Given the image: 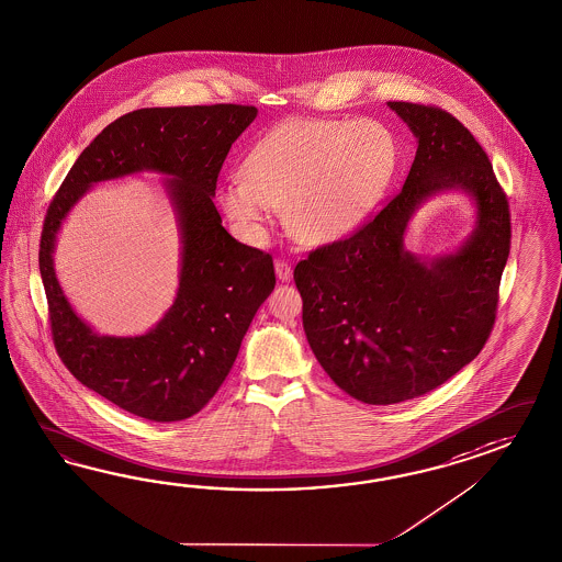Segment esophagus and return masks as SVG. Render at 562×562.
<instances>
[{
	"label": "esophagus",
	"instance_id": "1",
	"mask_svg": "<svg viewBox=\"0 0 562 562\" xmlns=\"http://www.w3.org/2000/svg\"><path fill=\"white\" fill-rule=\"evenodd\" d=\"M274 268L278 280H282V282H290L292 280V266L288 261L276 260Z\"/></svg>",
	"mask_w": 562,
	"mask_h": 562
}]
</instances>
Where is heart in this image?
<instances>
[{
  "label": "heart",
  "instance_id": "b5f03b06",
  "mask_svg": "<svg viewBox=\"0 0 562 562\" xmlns=\"http://www.w3.org/2000/svg\"><path fill=\"white\" fill-rule=\"evenodd\" d=\"M246 177L221 184L223 213L239 232L263 235L270 206L286 209L290 232L333 244L370 220L396 175L397 142L375 120H290L246 158Z\"/></svg>",
  "mask_w": 562,
  "mask_h": 562
}]
</instances>
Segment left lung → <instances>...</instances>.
Instances as JSON below:
<instances>
[{"instance_id": "obj_1", "label": "left lung", "mask_w": 562, "mask_h": 562, "mask_svg": "<svg viewBox=\"0 0 562 562\" xmlns=\"http://www.w3.org/2000/svg\"><path fill=\"white\" fill-rule=\"evenodd\" d=\"M418 148L402 191L351 237L294 268L302 327L330 380L366 404L423 396L480 356L509 256V209L480 142L451 113L387 101ZM479 209L457 252L425 261L403 246L413 213L438 191Z\"/></svg>"}]
</instances>
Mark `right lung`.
Wrapping results in <instances>:
<instances>
[{
    "instance_id": "obj_1",
    "label": "right lung",
    "mask_w": 562,
    "mask_h": 562,
    "mask_svg": "<svg viewBox=\"0 0 562 562\" xmlns=\"http://www.w3.org/2000/svg\"><path fill=\"white\" fill-rule=\"evenodd\" d=\"M256 115L233 103L125 113L81 151L46 211L38 261L56 351L82 385L139 418L175 423L205 408L274 290L272 256L239 244L213 205L221 166ZM139 171L167 177L180 223V290L148 334L99 336L57 284L55 233L91 186Z\"/></svg>"
}]
</instances>
